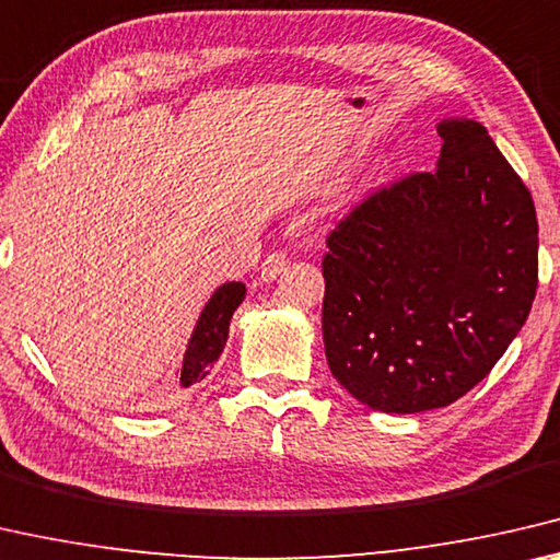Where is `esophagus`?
I'll return each mask as SVG.
<instances>
[{
	"label": "esophagus",
	"instance_id": "34e87169",
	"mask_svg": "<svg viewBox=\"0 0 560 560\" xmlns=\"http://www.w3.org/2000/svg\"><path fill=\"white\" fill-rule=\"evenodd\" d=\"M285 265H288V255L285 253H282V250L270 253L268 258H265L262 268H260V280L262 282H272L282 270H285Z\"/></svg>",
	"mask_w": 560,
	"mask_h": 560
}]
</instances>
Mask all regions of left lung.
I'll return each instance as SVG.
<instances>
[{"instance_id": "1", "label": "left lung", "mask_w": 560, "mask_h": 560, "mask_svg": "<svg viewBox=\"0 0 560 560\" xmlns=\"http://www.w3.org/2000/svg\"><path fill=\"white\" fill-rule=\"evenodd\" d=\"M436 171L357 206L327 237L335 380L387 415L446 407L501 360L538 285L534 198L487 128L444 118Z\"/></svg>"}]
</instances>
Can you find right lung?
<instances>
[{
    "label": "right lung",
    "mask_w": 560,
    "mask_h": 560,
    "mask_svg": "<svg viewBox=\"0 0 560 560\" xmlns=\"http://www.w3.org/2000/svg\"><path fill=\"white\" fill-rule=\"evenodd\" d=\"M243 300V282H225V285H220L210 295L206 307L200 310L194 335L188 340V350L183 354L180 387H190V384L206 380L210 366H213L220 352H223L228 342V329H231V317L241 307Z\"/></svg>",
    "instance_id": "add662e5"
}]
</instances>
